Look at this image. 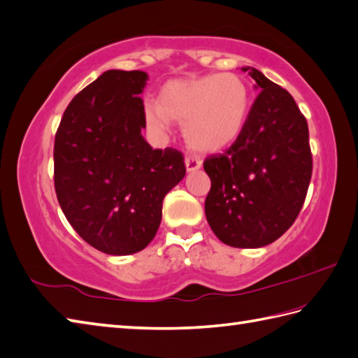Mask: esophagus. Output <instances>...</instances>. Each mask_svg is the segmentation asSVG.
Masks as SVG:
<instances>
[{"mask_svg": "<svg viewBox=\"0 0 358 358\" xmlns=\"http://www.w3.org/2000/svg\"><path fill=\"white\" fill-rule=\"evenodd\" d=\"M185 166H187V171L192 173V171H196V170L201 169L202 161L197 156H188L185 159Z\"/></svg>", "mask_w": 358, "mask_h": 358, "instance_id": "1", "label": "esophagus"}]
</instances>
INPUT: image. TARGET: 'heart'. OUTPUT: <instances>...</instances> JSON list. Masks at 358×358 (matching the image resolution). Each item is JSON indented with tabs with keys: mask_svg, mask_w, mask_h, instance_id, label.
<instances>
[{
	"mask_svg": "<svg viewBox=\"0 0 358 358\" xmlns=\"http://www.w3.org/2000/svg\"><path fill=\"white\" fill-rule=\"evenodd\" d=\"M251 110V90L234 73H213L166 83L156 102L145 104L147 124L164 133L170 121L184 125L188 145L219 152L241 136Z\"/></svg>",
	"mask_w": 358,
	"mask_h": 358,
	"instance_id": "heart-1",
	"label": "heart"
}]
</instances>
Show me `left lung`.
I'll return each instance as SVG.
<instances>
[{
  "label": "left lung",
  "mask_w": 358,
  "mask_h": 358,
  "mask_svg": "<svg viewBox=\"0 0 358 358\" xmlns=\"http://www.w3.org/2000/svg\"><path fill=\"white\" fill-rule=\"evenodd\" d=\"M260 90L239 138L205 159L211 179L205 216L213 233L234 248L273 243L297 219L313 174L305 116L291 94L252 67Z\"/></svg>",
  "instance_id": "left-lung-1"
}]
</instances>
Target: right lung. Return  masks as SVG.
<instances>
[{
  "label": "right lung",
  "mask_w": 358,
  "mask_h": 358,
  "mask_svg": "<svg viewBox=\"0 0 358 358\" xmlns=\"http://www.w3.org/2000/svg\"><path fill=\"white\" fill-rule=\"evenodd\" d=\"M148 75L107 70L67 106L55 136V192L69 224L106 254L153 241L165 194L185 176L184 156L142 136Z\"/></svg>",
  "instance_id": "add662e5"
}]
</instances>
